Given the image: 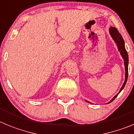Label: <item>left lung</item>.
I'll return each instance as SVG.
<instances>
[{
	"instance_id": "1",
	"label": "left lung",
	"mask_w": 134,
	"mask_h": 134,
	"mask_svg": "<svg viewBox=\"0 0 134 134\" xmlns=\"http://www.w3.org/2000/svg\"><path fill=\"white\" fill-rule=\"evenodd\" d=\"M110 35H111V37H112V38L114 39V40L115 41V42L116 43L118 48L119 51L120 52V54H121V56H122V58H124V60L125 70H126V74H125V75L126 76H125L124 83L123 86H121V89H120V92H119V93H120V92L124 89V88L127 80V76H128V55H127V52L126 50V48H125L124 40L123 38H122L121 35L120 34V33L119 32L118 30H117V29H116L115 27H111L110 29ZM119 93L118 94H116V95L111 99V101L109 102L108 103L111 102L113 100H114L115 98L118 96Z\"/></svg>"
}]
</instances>
